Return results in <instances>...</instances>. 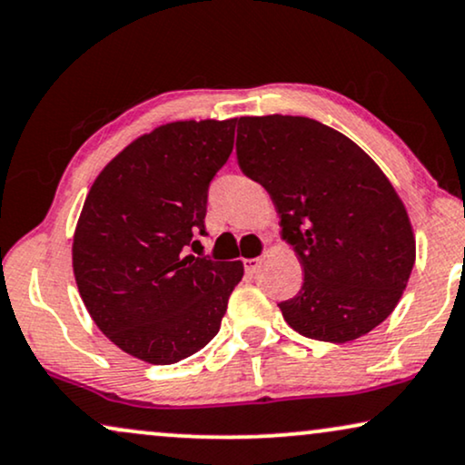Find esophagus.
I'll list each match as a JSON object with an SVG mask.
<instances>
[{
    "label": "esophagus",
    "instance_id": "obj_1",
    "mask_svg": "<svg viewBox=\"0 0 465 465\" xmlns=\"http://www.w3.org/2000/svg\"><path fill=\"white\" fill-rule=\"evenodd\" d=\"M242 263H244V270H246V274H255L259 265H262V259H244Z\"/></svg>",
    "mask_w": 465,
    "mask_h": 465
}]
</instances>
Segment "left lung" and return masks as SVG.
<instances>
[{
	"mask_svg": "<svg viewBox=\"0 0 465 465\" xmlns=\"http://www.w3.org/2000/svg\"><path fill=\"white\" fill-rule=\"evenodd\" d=\"M240 170L263 184L304 284L278 304L302 336L349 342L398 306L414 265L406 208L379 165L344 134L306 116H242Z\"/></svg>",
	"mask_w": 465,
	"mask_h": 465,
	"instance_id": "obj_1",
	"label": "left lung"
}]
</instances>
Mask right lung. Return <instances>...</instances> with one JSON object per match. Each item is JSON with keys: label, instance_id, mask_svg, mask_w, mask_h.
<instances>
[{"label": "right lung", "instance_id": "add662e5", "mask_svg": "<svg viewBox=\"0 0 465 465\" xmlns=\"http://www.w3.org/2000/svg\"><path fill=\"white\" fill-rule=\"evenodd\" d=\"M236 119L178 121L104 168L74 233V276L95 325L121 351L170 366L221 330L242 262L187 255L206 236L208 189L233 151Z\"/></svg>", "mask_w": 465, "mask_h": 465}]
</instances>
